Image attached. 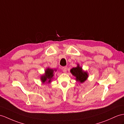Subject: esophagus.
Wrapping results in <instances>:
<instances>
[{"label": "esophagus", "instance_id": "obj_1", "mask_svg": "<svg viewBox=\"0 0 124 124\" xmlns=\"http://www.w3.org/2000/svg\"><path fill=\"white\" fill-rule=\"evenodd\" d=\"M67 70V67H62V71L64 72H66Z\"/></svg>", "mask_w": 124, "mask_h": 124}]
</instances>
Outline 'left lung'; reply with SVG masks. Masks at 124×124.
<instances>
[{
	"mask_svg": "<svg viewBox=\"0 0 124 124\" xmlns=\"http://www.w3.org/2000/svg\"><path fill=\"white\" fill-rule=\"evenodd\" d=\"M70 71L75 77V80L80 83L85 82L88 77V72L86 71H84L79 64H77V67L71 69Z\"/></svg>",
	"mask_w": 124,
	"mask_h": 124,
	"instance_id": "left-lung-1",
	"label": "left lung"
}]
</instances>
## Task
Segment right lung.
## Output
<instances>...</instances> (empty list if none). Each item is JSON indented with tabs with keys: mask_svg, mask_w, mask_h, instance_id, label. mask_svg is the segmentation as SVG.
Wrapping results in <instances>:
<instances>
[{
	"mask_svg": "<svg viewBox=\"0 0 124 124\" xmlns=\"http://www.w3.org/2000/svg\"><path fill=\"white\" fill-rule=\"evenodd\" d=\"M56 69H52L50 68H47L45 70V73L41 75L40 76V80L41 83L43 84L48 83L50 84L53 79V77L55 75V71H56Z\"/></svg>",
	"mask_w": 124,
	"mask_h": 124,
	"instance_id": "obj_1",
	"label": "right lung"
}]
</instances>
